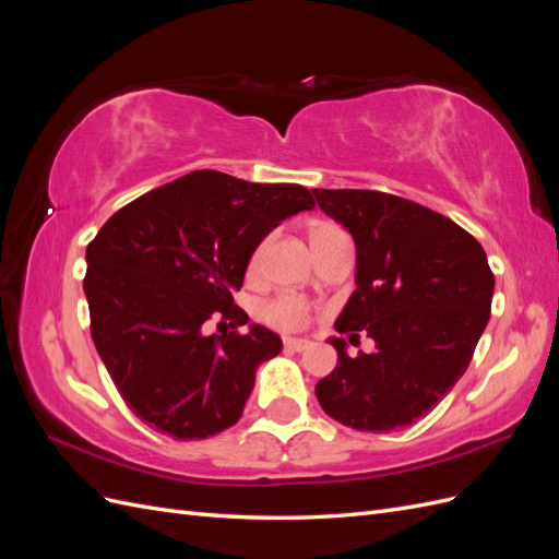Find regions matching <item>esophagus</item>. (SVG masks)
Returning <instances> with one entry per match:
<instances>
[{
    "mask_svg": "<svg viewBox=\"0 0 559 559\" xmlns=\"http://www.w3.org/2000/svg\"><path fill=\"white\" fill-rule=\"evenodd\" d=\"M310 345L312 343L308 341V337H284V349H289V352H302Z\"/></svg>",
    "mask_w": 559,
    "mask_h": 559,
    "instance_id": "esophagus-1",
    "label": "esophagus"
}]
</instances>
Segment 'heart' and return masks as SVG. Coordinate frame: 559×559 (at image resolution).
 <instances>
[{
	"mask_svg": "<svg viewBox=\"0 0 559 559\" xmlns=\"http://www.w3.org/2000/svg\"><path fill=\"white\" fill-rule=\"evenodd\" d=\"M261 314L267 324H273L277 329H298L306 324L308 306L296 296H280L275 300L265 302Z\"/></svg>",
	"mask_w": 559,
	"mask_h": 559,
	"instance_id": "heart-1",
	"label": "heart"
}]
</instances>
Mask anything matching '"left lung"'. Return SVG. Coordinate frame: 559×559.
<instances>
[{
  "label": "left lung",
  "mask_w": 559,
  "mask_h": 559,
  "mask_svg": "<svg viewBox=\"0 0 559 559\" xmlns=\"http://www.w3.org/2000/svg\"><path fill=\"white\" fill-rule=\"evenodd\" d=\"M317 205L357 249V289L335 319L354 345L366 331L376 352L337 364L314 386L321 408L359 431H392L427 415L471 364L489 321L495 275L480 242L452 218L380 191L312 189Z\"/></svg>",
  "instance_id": "8db88e82"
}]
</instances>
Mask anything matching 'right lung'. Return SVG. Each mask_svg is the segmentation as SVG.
<instances>
[{
  "mask_svg": "<svg viewBox=\"0 0 559 559\" xmlns=\"http://www.w3.org/2000/svg\"><path fill=\"white\" fill-rule=\"evenodd\" d=\"M314 210L298 183L195 170L132 200L86 249L83 292L99 359L130 411L156 431L200 441L233 427L259 364L282 337L233 306L251 253L284 218ZM234 331L207 336L214 312Z\"/></svg>",
  "mask_w": 559,
  "mask_h": 559,
  "instance_id": "add662e5",
  "label": "right lung"
}]
</instances>
